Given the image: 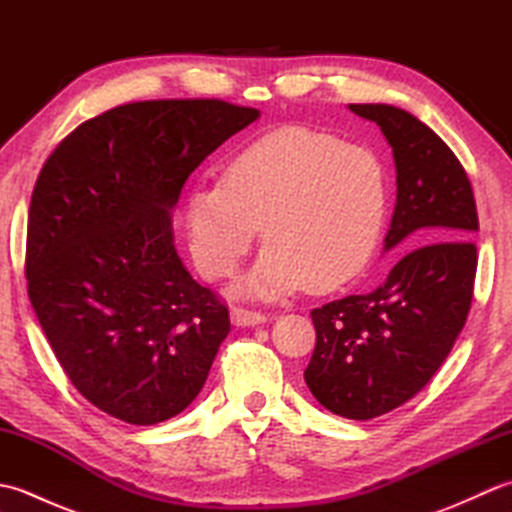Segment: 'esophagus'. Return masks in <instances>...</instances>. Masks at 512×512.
I'll list each match as a JSON object with an SVG mask.
<instances>
[{
    "instance_id": "34e87169",
    "label": "esophagus",
    "mask_w": 512,
    "mask_h": 512,
    "mask_svg": "<svg viewBox=\"0 0 512 512\" xmlns=\"http://www.w3.org/2000/svg\"><path fill=\"white\" fill-rule=\"evenodd\" d=\"M231 321L235 325H257V323H264L268 321V314L259 312V310H248V308H242V306H235L231 310Z\"/></svg>"
}]
</instances>
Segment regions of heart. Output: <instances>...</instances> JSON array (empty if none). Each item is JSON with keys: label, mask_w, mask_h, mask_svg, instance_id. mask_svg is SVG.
Returning <instances> with one entry per match:
<instances>
[{"label": "heart", "mask_w": 512, "mask_h": 512, "mask_svg": "<svg viewBox=\"0 0 512 512\" xmlns=\"http://www.w3.org/2000/svg\"><path fill=\"white\" fill-rule=\"evenodd\" d=\"M387 206V171L374 151L284 127L239 151L222 182L193 187L184 220L193 262L209 279L231 277L262 226L268 246L242 288L277 297L303 286L330 292L361 275Z\"/></svg>", "instance_id": "heart-1"}]
</instances>
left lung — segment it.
Returning a JSON list of instances; mask_svg holds the SVG:
<instances>
[{
  "mask_svg": "<svg viewBox=\"0 0 512 512\" xmlns=\"http://www.w3.org/2000/svg\"><path fill=\"white\" fill-rule=\"evenodd\" d=\"M394 149L396 209L385 250L413 246L369 295L310 312L317 345L306 383L325 409L372 420L405 405L438 372L469 317L480 228L471 180L449 145L394 105H350Z\"/></svg>",
  "mask_w": 512,
  "mask_h": 512,
  "instance_id": "left-lung-1",
  "label": "left lung"
}]
</instances>
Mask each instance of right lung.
I'll return each instance as SVG.
<instances>
[{
  "label": "right lung",
  "mask_w": 512,
  "mask_h": 512,
  "mask_svg": "<svg viewBox=\"0 0 512 512\" xmlns=\"http://www.w3.org/2000/svg\"><path fill=\"white\" fill-rule=\"evenodd\" d=\"M257 116L220 99L125 103L43 162L28 297L65 376L112 418L165 422L209 376L231 321L178 257L171 209L200 162Z\"/></svg>",
  "instance_id": "add662e5"
}]
</instances>
